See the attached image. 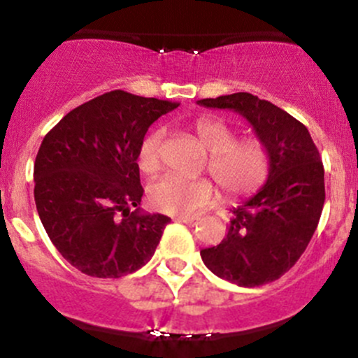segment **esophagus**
Here are the masks:
<instances>
[{
	"label": "esophagus",
	"instance_id": "34e87169",
	"mask_svg": "<svg viewBox=\"0 0 358 358\" xmlns=\"http://www.w3.org/2000/svg\"><path fill=\"white\" fill-rule=\"evenodd\" d=\"M175 220H178V222H183L185 223V225H189V227H194V225H197V223H199V216H176Z\"/></svg>",
	"mask_w": 358,
	"mask_h": 358
}]
</instances>
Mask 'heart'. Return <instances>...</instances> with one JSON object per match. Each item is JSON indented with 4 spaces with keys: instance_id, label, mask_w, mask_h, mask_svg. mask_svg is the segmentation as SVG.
I'll return each instance as SVG.
<instances>
[{
    "instance_id": "1",
    "label": "heart",
    "mask_w": 358,
    "mask_h": 358,
    "mask_svg": "<svg viewBox=\"0 0 358 358\" xmlns=\"http://www.w3.org/2000/svg\"><path fill=\"white\" fill-rule=\"evenodd\" d=\"M197 138L209 152L208 171L229 197L246 196L263 185L270 171V156L259 140L237 142L236 129L218 117H202L194 126ZM164 131L156 129L143 138L138 149V166L154 175L162 164ZM213 187L206 180L166 175L149 185V201L159 211L190 215L213 201Z\"/></svg>"
}]
</instances>
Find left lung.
Here are the masks:
<instances>
[{
	"label": "left lung",
	"instance_id": "8db88e82",
	"mask_svg": "<svg viewBox=\"0 0 358 358\" xmlns=\"http://www.w3.org/2000/svg\"><path fill=\"white\" fill-rule=\"evenodd\" d=\"M197 103L243 115L270 156L265 185L232 209L225 239L201 249L202 262L220 279L241 287L273 282L298 262L319 225L326 201L319 150L305 124L251 93Z\"/></svg>",
	"mask_w": 358,
	"mask_h": 358
}]
</instances>
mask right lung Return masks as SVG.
Returning a JSON list of instances; mask_svg holds the SVG:
<instances>
[{
  "label": "right lung",
  "instance_id": "right-lung-1",
  "mask_svg": "<svg viewBox=\"0 0 358 358\" xmlns=\"http://www.w3.org/2000/svg\"><path fill=\"white\" fill-rule=\"evenodd\" d=\"M180 103L114 90L76 107L43 138L34 201L53 246L79 272L117 279L142 268L171 218L138 208V149Z\"/></svg>",
  "mask_w": 358,
  "mask_h": 358
}]
</instances>
